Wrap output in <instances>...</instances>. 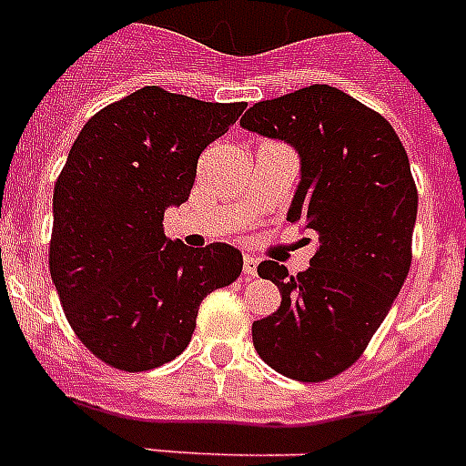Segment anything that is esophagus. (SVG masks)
Listing matches in <instances>:
<instances>
[{
	"label": "esophagus",
	"mask_w": 466,
	"mask_h": 466,
	"mask_svg": "<svg viewBox=\"0 0 466 466\" xmlns=\"http://www.w3.org/2000/svg\"><path fill=\"white\" fill-rule=\"evenodd\" d=\"M244 275L246 277H256L258 275V258L248 256V253L244 256Z\"/></svg>",
	"instance_id": "1"
}]
</instances>
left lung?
<instances>
[{
	"mask_svg": "<svg viewBox=\"0 0 466 466\" xmlns=\"http://www.w3.org/2000/svg\"><path fill=\"white\" fill-rule=\"evenodd\" d=\"M241 125L296 147L289 222L319 239L306 272L258 265L281 303L253 322V346L284 377L327 381L365 353L410 272L417 187L408 154L381 113L329 85L258 101Z\"/></svg>",
	"mask_w": 466,
	"mask_h": 466,
	"instance_id": "left-lung-1",
	"label": "left lung"
}]
</instances>
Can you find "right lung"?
Returning a JSON list of instances; mask_svg holds the SVG:
<instances>
[{
	"instance_id": "1",
	"label": "right lung",
	"mask_w": 466,
	"mask_h": 466,
	"mask_svg": "<svg viewBox=\"0 0 466 466\" xmlns=\"http://www.w3.org/2000/svg\"><path fill=\"white\" fill-rule=\"evenodd\" d=\"M244 108L151 85L94 113L70 148L54 187L49 269L70 329L113 370L177 358L201 300L241 275L237 248L170 241L163 213L189 198L201 151Z\"/></svg>"
}]
</instances>
